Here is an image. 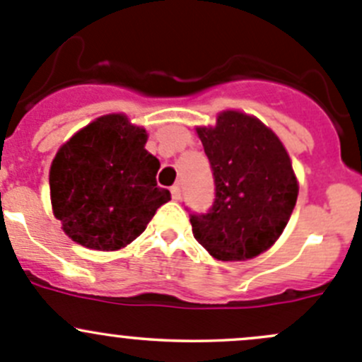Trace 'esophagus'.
Wrapping results in <instances>:
<instances>
[{
	"mask_svg": "<svg viewBox=\"0 0 362 362\" xmlns=\"http://www.w3.org/2000/svg\"><path fill=\"white\" fill-rule=\"evenodd\" d=\"M170 192H171V198H173L175 202H177V199H180V194H182L180 185H173V187L170 189Z\"/></svg>",
	"mask_w": 362,
	"mask_h": 362,
	"instance_id": "esophagus-1",
	"label": "esophagus"
}]
</instances>
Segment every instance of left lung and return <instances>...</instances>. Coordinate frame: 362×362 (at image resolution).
Instances as JSON below:
<instances>
[{
	"label": "left lung",
	"mask_w": 362,
	"mask_h": 362,
	"mask_svg": "<svg viewBox=\"0 0 362 362\" xmlns=\"http://www.w3.org/2000/svg\"><path fill=\"white\" fill-rule=\"evenodd\" d=\"M210 160L215 199L189 214L192 235L221 261L252 259L275 243L298 199L293 164L261 120L222 112L215 127H198Z\"/></svg>",
	"instance_id": "obj_1"
}]
</instances>
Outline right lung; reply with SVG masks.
<instances>
[{
  "mask_svg": "<svg viewBox=\"0 0 362 362\" xmlns=\"http://www.w3.org/2000/svg\"><path fill=\"white\" fill-rule=\"evenodd\" d=\"M145 141L144 127L112 113L59 148L50 166V198L73 242L94 250L122 249L170 202L156 182L159 160L145 151Z\"/></svg>",
  "mask_w": 362,
  "mask_h": 362,
  "instance_id": "1",
  "label": "right lung"
}]
</instances>
